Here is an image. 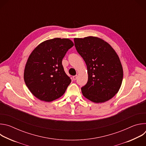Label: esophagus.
<instances>
[{
	"label": "esophagus",
	"mask_w": 146,
	"mask_h": 146,
	"mask_svg": "<svg viewBox=\"0 0 146 146\" xmlns=\"http://www.w3.org/2000/svg\"><path fill=\"white\" fill-rule=\"evenodd\" d=\"M77 75H76V76H73V80H76L77 79Z\"/></svg>",
	"instance_id": "esophagus-1"
}]
</instances>
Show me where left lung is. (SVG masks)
I'll return each instance as SVG.
<instances>
[{"instance_id":"8db88e82","label":"left lung","mask_w":146,"mask_h":146,"mask_svg":"<svg viewBox=\"0 0 146 146\" xmlns=\"http://www.w3.org/2000/svg\"><path fill=\"white\" fill-rule=\"evenodd\" d=\"M74 41L87 66L88 79L81 88L82 95L95 103L111 99L118 92L123 79L118 55L106 41L96 37L74 38Z\"/></svg>"}]
</instances>
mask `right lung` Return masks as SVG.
Instances as JSON below:
<instances>
[{
    "instance_id": "1",
    "label": "right lung",
    "mask_w": 146,
    "mask_h": 146,
    "mask_svg": "<svg viewBox=\"0 0 146 146\" xmlns=\"http://www.w3.org/2000/svg\"><path fill=\"white\" fill-rule=\"evenodd\" d=\"M74 46L69 38L43 41L29 55L24 78L31 93L38 99L53 101L64 94L71 82L62 66V59Z\"/></svg>"
}]
</instances>
